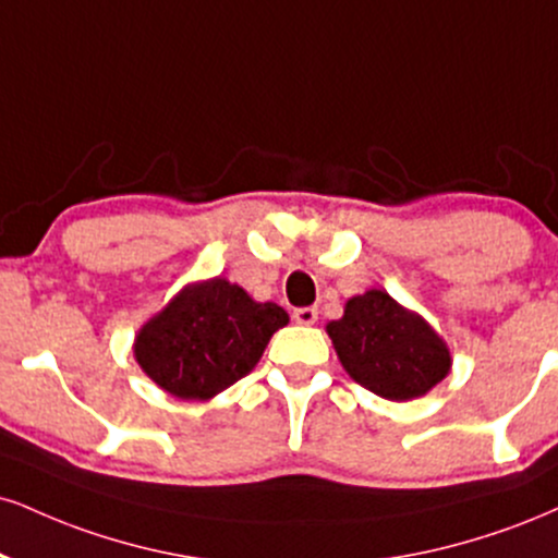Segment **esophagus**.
<instances>
[{
	"label": "esophagus",
	"instance_id": "obj_1",
	"mask_svg": "<svg viewBox=\"0 0 558 558\" xmlns=\"http://www.w3.org/2000/svg\"><path fill=\"white\" fill-rule=\"evenodd\" d=\"M293 319L299 322V325H314L317 322V308L314 306H301V308H293Z\"/></svg>",
	"mask_w": 558,
	"mask_h": 558
}]
</instances>
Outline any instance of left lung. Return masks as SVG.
Masks as SVG:
<instances>
[{"mask_svg":"<svg viewBox=\"0 0 558 558\" xmlns=\"http://www.w3.org/2000/svg\"><path fill=\"white\" fill-rule=\"evenodd\" d=\"M325 330L348 377L385 400L424 398L452 368L445 338L381 288L348 299Z\"/></svg>","mask_w":558,"mask_h":558,"instance_id":"8db88e82","label":"left lung"}]
</instances>
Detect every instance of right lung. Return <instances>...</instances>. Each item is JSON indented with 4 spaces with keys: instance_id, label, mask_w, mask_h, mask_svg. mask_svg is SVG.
<instances>
[{
    "instance_id": "right-lung-1",
    "label": "right lung",
    "mask_w": 558,
    "mask_h": 558,
    "mask_svg": "<svg viewBox=\"0 0 558 558\" xmlns=\"http://www.w3.org/2000/svg\"><path fill=\"white\" fill-rule=\"evenodd\" d=\"M288 325L272 301H254L226 278L184 286L134 335L137 366L179 400H210L259 364L267 343Z\"/></svg>"
}]
</instances>
